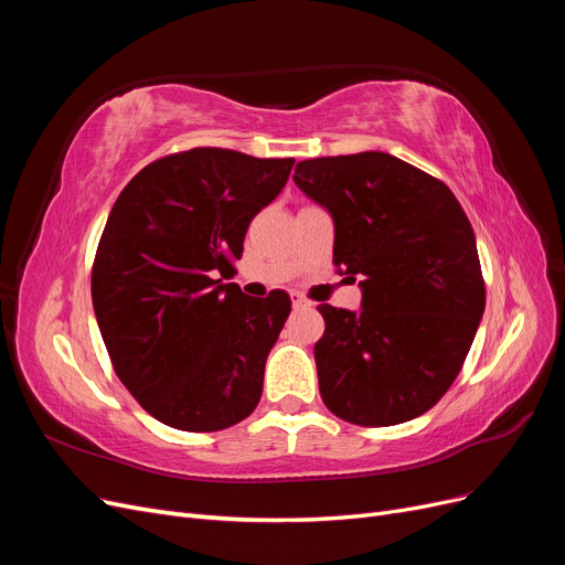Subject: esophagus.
Segmentation results:
<instances>
[{
    "instance_id": "1",
    "label": "esophagus",
    "mask_w": 565,
    "mask_h": 565,
    "mask_svg": "<svg viewBox=\"0 0 565 565\" xmlns=\"http://www.w3.org/2000/svg\"><path fill=\"white\" fill-rule=\"evenodd\" d=\"M292 306H295V309H309L311 301L306 299V297H301L299 292H292Z\"/></svg>"
}]
</instances>
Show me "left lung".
Returning <instances> with one entry per match:
<instances>
[{"instance_id":"left-lung-1","label":"left lung","mask_w":565,"mask_h":565,"mask_svg":"<svg viewBox=\"0 0 565 565\" xmlns=\"http://www.w3.org/2000/svg\"><path fill=\"white\" fill-rule=\"evenodd\" d=\"M295 183L334 221V266L361 311L320 303L318 386L330 413L391 426L450 388L486 309L476 235L450 188L388 152L303 160Z\"/></svg>"}]
</instances>
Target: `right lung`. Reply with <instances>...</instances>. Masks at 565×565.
<instances>
[{
    "label": "right lung",
    "instance_id": "right-lung-1",
    "mask_svg": "<svg viewBox=\"0 0 565 565\" xmlns=\"http://www.w3.org/2000/svg\"><path fill=\"white\" fill-rule=\"evenodd\" d=\"M292 164L193 148L143 167L113 204L92 270L94 313L119 382L172 429H228L262 398L292 303L282 289L254 299L224 280Z\"/></svg>",
    "mask_w": 565,
    "mask_h": 565
}]
</instances>
